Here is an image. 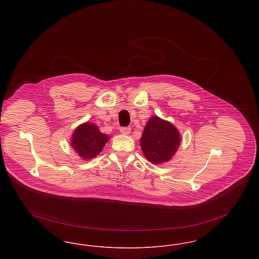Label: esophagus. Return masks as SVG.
<instances>
[{
    "label": "esophagus",
    "instance_id": "1",
    "mask_svg": "<svg viewBox=\"0 0 259 259\" xmlns=\"http://www.w3.org/2000/svg\"><path fill=\"white\" fill-rule=\"evenodd\" d=\"M131 132V128L130 127H121L120 128V133L123 135H129Z\"/></svg>",
    "mask_w": 259,
    "mask_h": 259
}]
</instances>
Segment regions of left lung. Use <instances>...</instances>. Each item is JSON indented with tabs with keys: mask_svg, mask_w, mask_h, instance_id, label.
Returning <instances> with one entry per match:
<instances>
[{
	"mask_svg": "<svg viewBox=\"0 0 259 259\" xmlns=\"http://www.w3.org/2000/svg\"><path fill=\"white\" fill-rule=\"evenodd\" d=\"M145 157L152 164H162L172 159L181 145L179 130L170 121L151 116L140 139Z\"/></svg>",
	"mask_w": 259,
	"mask_h": 259,
	"instance_id": "obj_1",
	"label": "left lung"
}]
</instances>
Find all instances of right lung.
<instances>
[{
    "label": "right lung",
    "instance_id": "right-lung-1",
    "mask_svg": "<svg viewBox=\"0 0 259 259\" xmlns=\"http://www.w3.org/2000/svg\"><path fill=\"white\" fill-rule=\"evenodd\" d=\"M111 138L100 131L97 125L84 122L74 129L71 147L83 160L96 157Z\"/></svg>",
    "mask_w": 259,
    "mask_h": 259
}]
</instances>
